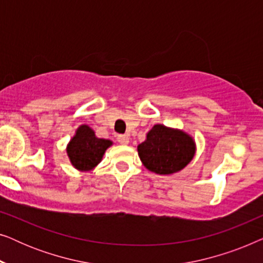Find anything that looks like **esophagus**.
<instances>
[{"instance_id": "34e87169", "label": "esophagus", "mask_w": 263, "mask_h": 263, "mask_svg": "<svg viewBox=\"0 0 263 263\" xmlns=\"http://www.w3.org/2000/svg\"><path fill=\"white\" fill-rule=\"evenodd\" d=\"M117 141L121 143V145H128L129 143V136L128 135H118Z\"/></svg>"}]
</instances>
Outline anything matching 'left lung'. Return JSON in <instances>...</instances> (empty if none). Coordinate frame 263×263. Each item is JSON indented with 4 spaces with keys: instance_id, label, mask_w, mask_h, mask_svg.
<instances>
[{
    "instance_id": "obj_1",
    "label": "left lung",
    "mask_w": 263,
    "mask_h": 263,
    "mask_svg": "<svg viewBox=\"0 0 263 263\" xmlns=\"http://www.w3.org/2000/svg\"><path fill=\"white\" fill-rule=\"evenodd\" d=\"M196 143L193 136L181 129L156 124L138 146L143 166L158 175H172L181 171L193 160Z\"/></svg>"
}]
</instances>
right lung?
Masks as SVG:
<instances>
[{
    "label": "right lung",
    "instance_id": "right-lung-1",
    "mask_svg": "<svg viewBox=\"0 0 263 263\" xmlns=\"http://www.w3.org/2000/svg\"><path fill=\"white\" fill-rule=\"evenodd\" d=\"M112 141L99 139L87 124H81L67 145V156L79 171H91L102 161Z\"/></svg>",
    "mask_w": 263,
    "mask_h": 263
}]
</instances>
